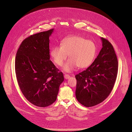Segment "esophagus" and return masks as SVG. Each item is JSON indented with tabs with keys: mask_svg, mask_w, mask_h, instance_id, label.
Wrapping results in <instances>:
<instances>
[{
	"mask_svg": "<svg viewBox=\"0 0 132 132\" xmlns=\"http://www.w3.org/2000/svg\"><path fill=\"white\" fill-rule=\"evenodd\" d=\"M64 78H65V79H68L70 78V76H69V75L65 74V75H64Z\"/></svg>",
	"mask_w": 132,
	"mask_h": 132,
	"instance_id": "esophagus-1",
	"label": "esophagus"
}]
</instances>
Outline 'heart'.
<instances>
[{"mask_svg": "<svg viewBox=\"0 0 132 132\" xmlns=\"http://www.w3.org/2000/svg\"><path fill=\"white\" fill-rule=\"evenodd\" d=\"M96 53V46L93 41L79 36H73L64 39L61 46L53 47L51 56L54 62L61 66L69 55L70 59L64 64L63 69L70 72L77 67L85 68L90 66Z\"/></svg>", "mask_w": 132, "mask_h": 132, "instance_id": "1", "label": "heart"}]
</instances>
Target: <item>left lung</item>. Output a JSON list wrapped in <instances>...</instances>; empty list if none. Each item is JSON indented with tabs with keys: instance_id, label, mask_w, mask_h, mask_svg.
I'll list each match as a JSON object with an SVG mask.
<instances>
[{
	"instance_id": "obj_1",
	"label": "left lung",
	"mask_w": 132,
	"mask_h": 132,
	"mask_svg": "<svg viewBox=\"0 0 132 132\" xmlns=\"http://www.w3.org/2000/svg\"><path fill=\"white\" fill-rule=\"evenodd\" d=\"M102 48L85 70L76 75V96L82 105L90 107L103 102L111 93L118 73V62L111 43L101 38Z\"/></svg>"
}]
</instances>
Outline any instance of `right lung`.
<instances>
[{
  "label": "right lung",
  "mask_w": 132,
  "mask_h": 132,
  "mask_svg": "<svg viewBox=\"0 0 132 132\" xmlns=\"http://www.w3.org/2000/svg\"><path fill=\"white\" fill-rule=\"evenodd\" d=\"M54 29L24 39L17 51L15 69L23 94L33 105L46 107L55 102L64 78L50 60L49 37Z\"/></svg>",
  "instance_id": "1"
}]
</instances>
